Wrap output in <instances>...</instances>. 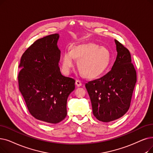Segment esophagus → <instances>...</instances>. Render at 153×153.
<instances>
[{"label": "esophagus", "mask_w": 153, "mask_h": 153, "mask_svg": "<svg viewBox=\"0 0 153 153\" xmlns=\"http://www.w3.org/2000/svg\"><path fill=\"white\" fill-rule=\"evenodd\" d=\"M76 85L77 86V87H80V86L82 85V82L81 81L77 80H77L76 81Z\"/></svg>", "instance_id": "1"}]
</instances>
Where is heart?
Masks as SVG:
<instances>
[{
    "mask_svg": "<svg viewBox=\"0 0 153 153\" xmlns=\"http://www.w3.org/2000/svg\"><path fill=\"white\" fill-rule=\"evenodd\" d=\"M74 58L79 60L80 72L85 77L91 78L101 75L108 68L110 53L107 48L99 47L94 43L76 45L72 50L65 52L62 56V68L65 74H69L74 68Z\"/></svg>",
    "mask_w": 153,
    "mask_h": 153,
    "instance_id": "heart-1",
    "label": "heart"
}]
</instances>
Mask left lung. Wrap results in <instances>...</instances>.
<instances>
[{
  "label": "left lung",
  "instance_id": "8db88e82",
  "mask_svg": "<svg viewBox=\"0 0 153 153\" xmlns=\"http://www.w3.org/2000/svg\"><path fill=\"white\" fill-rule=\"evenodd\" d=\"M114 41L117 54L111 70L85 85L93 114L104 123L114 121L127 112L136 82V72L129 51L117 40Z\"/></svg>",
  "mask_w": 153,
  "mask_h": 153
}]
</instances>
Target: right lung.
I'll return each instance as SVG.
<instances>
[{
    "label": "right lung",
    "mask_w": 153,
    "mask_h": 153,
    "mask_svg": "<svg viewBox=\"0 0 153 153\" xmlns=\"http://www.w3.org/2000/svg\"><path fill=\"white\" fill-rule=\"evenodd\" d=\"M59 34L39 39L22 54L19 68V90L30 113L38 120L57 124L67 116V100L75 80L59 67Z\"/></svg>",
    "instance_id": "right-lung-1"
}]
</instances>
